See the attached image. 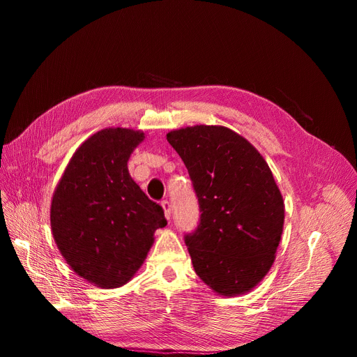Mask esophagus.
Segmentation results:
<instances>
[{
	"mask_svg": "<svg viewBox=\"0 0 357 357\" xmlns=\"http://www.w3.org/2000/svg\"><path fill=\"white\" fill-rule=\"evenodd\" d=\"M162 207H163V211H165V217H166V220H171V213H172V205H171V202H169L167 199L162 201Z\"/></svg>",
	"mask_w": 357,
	"mask_h": 357,
	"instance_id": "1",
	"label": "esophagus"
}]
</instances>
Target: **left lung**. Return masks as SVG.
Returning <instances> with one entry per match:
<instances>
[{
	"instance_id": "8db88e82",
	"label": "left lung",
	"mask_w": 357,
	"mask_h": 357,
	"mask_svg": "<svg viewBox=\"0 0 357 357\" xmlns=\"http://www.w3.org/2000/svg\"><path fill=\"white\" fill-rule=\"evenodd\" d=\"M166 139L198 198V226L183 237L197 275L220 295L250 291L271 269L284 229V199L268 163L227 127H186Z\"/></svg>"
}]
</instances>
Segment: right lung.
<instances>
[{
	"instance_id": "1",
	"label": "right lung",
	"mask_w": 357,
	"mask_h": 357,
	"mask_svg": "<svg viewBox=\"0 0 357 357\" xmlns=\"http://www.w3.org/2000/svg\"><path fill=\"white\" fill-rule=\"evenodd\" d=\"M142 131L105 128L75 152L52 199L50 224L68 265L100 288H119L142 266L167 221L131 179L127 160Z\"/></svg>"
}]
</instances>
